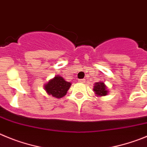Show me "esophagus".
Instances as JSON below:
<instances>
[{
    "label": "esophagus",
    "instance_id": "1",
    "mask_svg": "<svg viewBox=\"0 0 147 147\" xmlns=\"http://www.w3.org/2000/svg\"><path fill=\"white\" fill-rule=\"evenodd\" d=\"M86 81V79H80L79 80V82H80V83H85Z\"/></svg>",
    "mask_w": 147,
    "mask_h": 147
}]
</instances>
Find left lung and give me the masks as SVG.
I'll use <instances>...</instances> for the list:
<instances>
[{
  "mask_svg": "<svg viewBox=\"0 0 147 147\" xmlns=\"http://www.w3.org/2000/svg\"><path fill=\"white\" fill-rule=\"evenodd\" d=\"M94 92L97 96H105L108 93V90L106 89L105 83L100 82V83H95V86L94 87Z\"/></svg>",
  "mask_w": 147,
  "mask_h": 147,
  "instance_id": "1",
  "label": "left lung"
}]
</instances>
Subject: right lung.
<instances>
[{
  "mask_svg": "<svg viewBox=\"0 0 147 147\" xmlns=\"http://www.w3.org/2000/svg\"><path fill=\"white\" fill-rule=\"evenodd\" d=\"M70 86V83L66 81L62 77L57 75L45 86V88L49 95H52L56 98H61L66 95Z\"/></svg>",
  "mask_w": 147,
  "mask_h": 147,
  "instance_id": "add662e5",
  "label": "right lung"
}]
</instances>
